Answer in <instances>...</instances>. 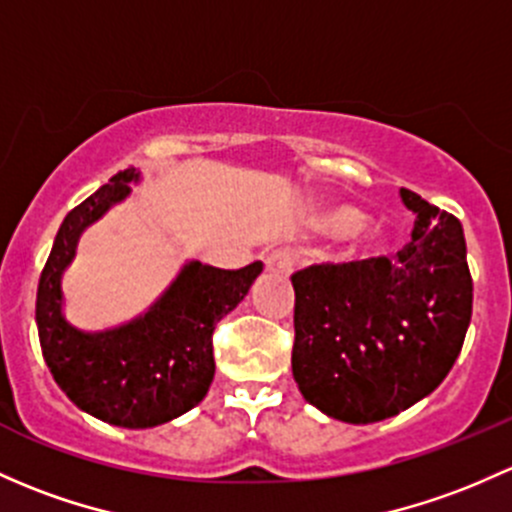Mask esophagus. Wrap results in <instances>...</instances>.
Masks as SVG:
<instances>
[{"instance_id": "esophagus-1", "label": "esophagus", "mask_w": 512, "mask_h": 512, "mask_svg": "<svg viewBox=\"0 0 512 512\" xmlns=\"http://www.w3.org/2000/svg\"><path fill=\"white\" fill-rule=\"evenodd\" d=\"M265 267H267V272L279 274V277H287V274H292V270H294L292 250H284L282 247V250L270 252L265 260Z\"/></svg>"}]
</instances>
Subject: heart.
Instances as JSON below:
<instances>
[{"mask_svg": "<svg viewBox=\"0 0 512 512\" xmlns=\"http://www.w3.org/2000/svg\"><path fill=\"white\" fill-rule=\"evenodd\" d=\"M321 225H324V230H328V233L333 235H351L355 230L363 228L365 215L360 213L358 208L341 206L321 215Z\"/></svg>", "mask_w": 512, "mask_h": 512, "instance_id": "b5f03b06", "label": "heart"}]
</instances>
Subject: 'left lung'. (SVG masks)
Returning a JSON list of instances; mask_svg holds the SVG:
<instances>
[{
    "label": "left lung",
    "mask_w": 512,
    "mask_h": 512,
    "mask_svg": "<svg viewBox=\"0 0 512 512\" xmlns=\"http://www.w3.org/2000/svg\"><path fill=\"white\" fill-rule=\"evenodd\" d=\"M417 215L395 255L292 274V373L309 405L348 424L395 417L441 385L471 324L464 228L400 188Z\"/></svg>",
    "instance_id": "obj_1"
}]
</instances>
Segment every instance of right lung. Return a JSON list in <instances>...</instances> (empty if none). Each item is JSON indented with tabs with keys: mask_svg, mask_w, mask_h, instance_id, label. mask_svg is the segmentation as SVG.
Segmentation results:
<instances>
[{
	"mask_svg": "<svg viewBox=\"0 0 512 512\" xmlns=\"http://www.w3.org/2000/svg\"><path fill=\"white\" fill-rule=\"evenodd\" d=\"M139 171L125 169L63 218L36 292V326L53 380L75 407L107 424L149 429L193 410L213 383V328L235 309L262 262L218 270L186 262L144 316L105 331H80L63 314V272L80 235L129 196Z\"/></svg>",
	"mask_w": 512,
	"mask_h": 512,
	"instance_id": "add662e5",
	"label": "right lung"
}]
</instances>
